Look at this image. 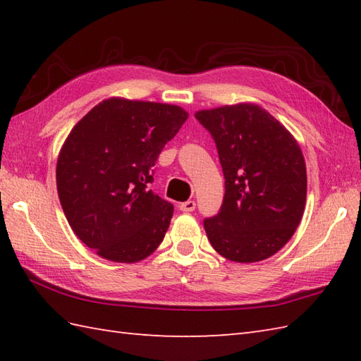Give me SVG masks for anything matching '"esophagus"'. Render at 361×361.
Instances as JSON below:
<instances>
[{
	"label": "esophagus",
	"instance_id": "34e87169",
	"mask_svg": "<svg viewBox=\"0 0 361 361\" xmlns=\"http://www.w3.org/2000/svg\"><path fill=\"white\" fill-rule=\"evenodd\" d=\"M180 209L183 212H192L195 209V202L194 200H188L185 203H181L180 204Z\"/></svg>",
	"mask_w": 361,
	"mask_h": 361
}]
</instances>
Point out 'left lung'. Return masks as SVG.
Segmentation results:
<instances>
[{"label": "left lung", "mask_w": 361, "mask_h": 361, "mask_svg": "<svg viewBox=\"0 0 361 361\" xmlns=\"http://www.w3.org/2000/svg\"><path fill=\"white\" fill-rule=\"evenodd\" d=\"M217 145L225 197L217 216L204 219L219 255L250 264L278 252L295 234L307 195V172L296 140L255 104L195 113Z\"/></svg>", "instance_id": "8db88e82"}]
</instances>
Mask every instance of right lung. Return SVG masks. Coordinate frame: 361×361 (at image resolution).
<instances>
[{
	"instance_id": "obj_1",
	"label": "right lung",
	"mask_w": 361,
	"mask_h": 361,
	"mask_svg": "<svg viewBox=\"0 0 361 361\" xmlns=\"http://www.w3.org/2000/svg\"><path fill=\"white\" fill-rule=\"evenodd\" d=\"M189 114L176 105L111 97L68 135L57 192L74 234L113 262L133 264L163 242L173 204L153 194V166Z\"/></svg>"
}]
</instances>
